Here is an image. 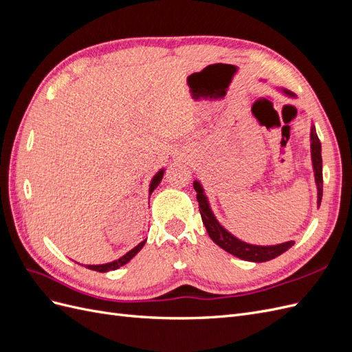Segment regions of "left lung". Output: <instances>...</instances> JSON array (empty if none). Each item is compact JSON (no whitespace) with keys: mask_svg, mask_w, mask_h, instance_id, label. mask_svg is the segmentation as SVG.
I'll return each mask as SVG.
<instances>
[{"mask_svg":"<svg viewBox=\"0 0 352 352\" xmlns=\"http://www.w3.org/2000/svg\"><path fill=\"white\" fill-rule=\"evenodd\" d=\"M283 92L289 97H295V95L289 91L283 89ZM310 141H311V162H313V170H314V179L317 185V206H320L322 197H323V172H322V144L318 140L316 127L311 126V133H310ZM194 189L197 190V199L199 204V212L201 219L204 226L207 229L208 236L212 239V242L217 243L220 248L228 251L229 254L235 255V257L245 260V261H254V263H264L279 257L280 254L289 250L295 243L294 241L283 242L278 245H267V247H263V245H251L233 236L230 232H228L223 228L217 219L212 214L210 208L208 199L204 194V189L198 180H194Z\"/></svg>","mask_w":352,"mask_h":352,"instance_id":"8db88e82","label":"left lung"}]
</instances>
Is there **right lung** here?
<instances>
[{
	"mask_svg": "<svg viewBox=\"0 0 352 352\" xmlns=\"http://www.w3.org/2000/svg\"><path fill=\"white\" fill-rule=\"evenodd\" d=\"M163 175H164V168H162V170H160V172H157V175L153 177L151 184H150V195L153 194V190L158 186V184L162 182ZM145 242H146V239H145V241H142V242H140V243H138L133 250H131L129 252H126V254L123 255V257H120L119 260L111 261V263H107V264H98V265H94V264H92V265H87V267H88V269H91V270H95V272H100V273H105V272H110V270L119 269V267H122V265H124L126 263H129V261L135 257V255L142 250V247L145 245Z\"/></svg>",
	"mask_w": 352,
	"mask_h": 352,
	"instance_id": "add662e5",
	"label": "right lung"
}]
</instances>
